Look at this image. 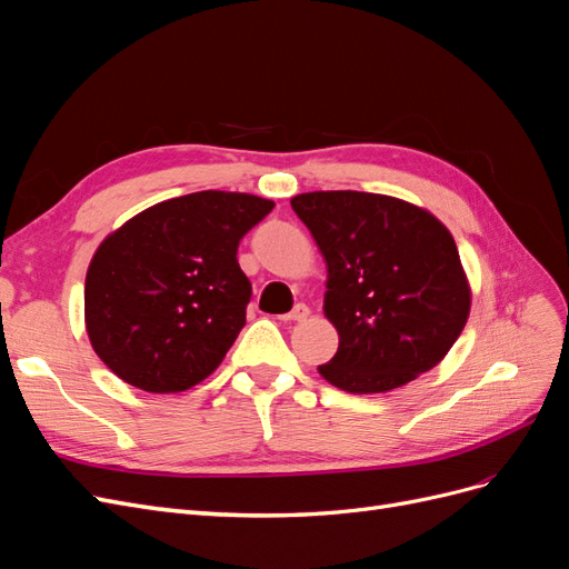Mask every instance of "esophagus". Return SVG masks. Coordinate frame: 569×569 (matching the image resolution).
I'll use <instances>...</instances> for the list:
<instances>
[{"mask_svg": "<svg viewBox=\"0 0 569 569\" xmlns=\"http://www.w3.org/2000/svg\"><path fill=\"white\" fill-rule=\"evenodd\" d=\"M308 306L306 303H297L295 308H291L289 313H284V316H280V320H284V322H301V320H306L308 318Z\"/></svg>", "mask_w": 569, "mask_h": 569, "instance_id": "esophagus-1", "label": "esophagus"}]
</instances>
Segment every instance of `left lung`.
<instances>
[{"instance_id": "8db88e82", "label": "left lung", "mask_w": 569, "mask_h": 569, "mask_svg": "<svg viewBox=\"0 0 569 569\" xmlns=\"http://www.w3.org/2000/svg\"><path fill=\"white\" fill-rule=\"evenodd\" d=\"M291 209L327 263L322 311L339 349L318 366L349 393H382L432 370L470 316V284L446 226L370 192H308Z\"/></svg>"}]
</instances>
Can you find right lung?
Returning a JSON list of instances; mask_svg holds the SVG:
<instances>
[{"label":"right lung","mask_w":569,"mask_h":569,"mask_svg":"<svg viewBox=\"0 0 569 569\" xmlns=\"http://www.w3.org/2000/svg\"><path fill=\"white\" fill-rule=\"evenodd\" d=\"M272 206L206 189L151 206L99 244L84 278V327L111 372L142 391L176 393L220 366L251 299L239 239Z\"/></svg>","instance_id":"obj_1"}]
</instances>
